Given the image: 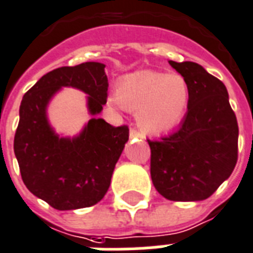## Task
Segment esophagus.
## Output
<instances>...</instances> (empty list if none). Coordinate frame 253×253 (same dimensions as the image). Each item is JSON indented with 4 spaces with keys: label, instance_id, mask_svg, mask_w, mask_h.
<instances>
[{
    "label": "esophagus",
    "instance_id": "obj_1",
    "mask_svg": "<svg viewBox=\"0 0 253 253\" xmlns=\"http://www.w3.org/2000/svg\"><path fill=\"white\" fill-rule=\"evenodd\" d=\"M130 138H140L143 139V134H140L136 128H130Z\"/></svg>",
    "mask_w": 253,
    "mask_h": 253
}]
</instances>
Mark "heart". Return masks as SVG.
Masks as SVG:
<instances>
[{"label":"heart","mask_w":253,"mask_h":253,"mask_svg":"<svg viewBox=\"0 0 253 253\" xmlns=\"http://www.w3.org/2000/svg\"><path fill=\"white\" fill-rule=\"evenodd\" d=\"M189 87L180 75L139 71L121 79L117 99L136 113L143 132L166 135L180 126L189 106Z\"/></svg>","instance_id":"heart-1"}]
</instances>
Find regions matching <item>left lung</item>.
I'll return each instance as SVG.
<instances>
[{
	"mask_svg": "<svg viewBox=\"0 0 253 253\" xmlns=\"http://www.w3.org/2000/svg\"><path fill=\"white\" fill-rule=\"evenodd\" d=\"M189 87V106L174 134L151 142V178L169 201L206 200L231 176L239 128L224 84L193 61L169 60Z\"/></svg>",
	"mask_w": 253,
	"mask_h": 253,
	"instance_id": "left-lung-1",
	"label": "left lung"
}]
</instances>
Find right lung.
Listing matches in <instances>:
<instances>
[{
    "instance_id": "right-lung-1",
    "label": "right lung",
    "mask_w": 253,
    "mask_h": 253,
    "mask_svg": "<svg viewBox=\"0 0 253 253\" xmlns=\"http://www.w3.org/2000/svg\"><path fill=\"white\" fill-rule=\"evenodd\" d=\"M61 87L88 95L93 118L76 137H60L49 125L46 107ZM105 64L87 61L61 67L39 79L22 98L14 154L22 180L34 196L56 210L89 208L102 200L115 164L128 140V127L97 118L107 99Z\"/></svg>"
}]
</instances>
